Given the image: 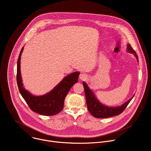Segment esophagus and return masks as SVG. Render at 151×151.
I'll list each match as a JSON object with an SVG mask.
<instances>
[{"mask_svg":"<svg viewBox=\"0 0 151 151\" xmlns=\"http://www.w3.org/2000/svg\"><path fill=\"white\" fill-rule=\"evenodd\" d=\"M87 76L85 74H83V73L81 74L80 76H79V78H80V79H81V80L86 79H87Z\"/></svg>","mask_w":151,"mask_h":151,"instance_id":"1","label":"esophagus"}]
</instances>
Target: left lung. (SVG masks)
I'll return each instance as SVG.
<instances>
[{"mask_svg": "<svg viewBox=\"0 0 151 151\" xmlns=\"http://www.w3.org/2000/svg\"><path fill=\"white\" fill-rule=\"evenodd\" d=\"M128 51L130 53H133L136 56V58L138 60L137 55L136 54V51L133 49L132 46L130 44H128L127 46ZM83 86L84 87L85 95L86 102L88 107V109L90 113L95 118H109L114 116H116L121 114L127 107L129 103L132 100V97L128 101L124 103L122 106L118 107H107L102 104L100 103L96 96H94L93 91L89 88L88 85L85 82H82Z\"/></svg>", "mask_w": 151, "mask_h": 151, "instance_id": "left-lung-1", "label": "left lung"}]
</instances>
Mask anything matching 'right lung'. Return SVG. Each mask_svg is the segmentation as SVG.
I'll return each instance as SVG.
<instances>
[{"label": "right lung", "instance_id": "add662e5", "mask_svg": "<svg viewBox=\"0 0 151 151\" xmlns=\"http://www.w3.org/2000/svg\"><path fill=\"white\" fill-rule=\"evenodd\" d=\"M23 50L21 49L17 61V82L18 90L31 110L40 115L52 116L60 112L69 91L78 82L79 73L76 72L64 78L50 93L44 96H35L23 88L20 73V58Z\"/></svg>", "mask_w": 151, "mask_h": 151}]
</instances>
